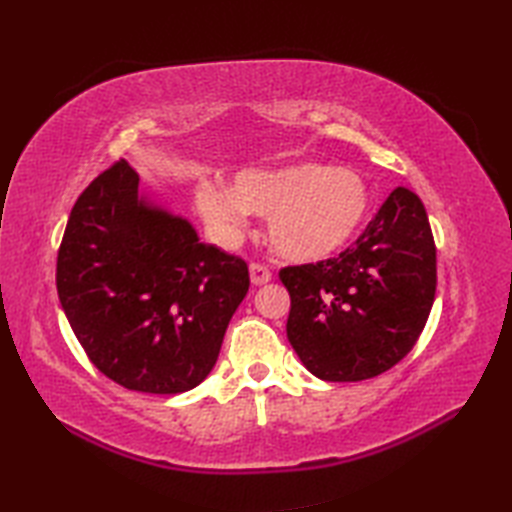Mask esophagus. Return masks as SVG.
Listing matches in <instances>:
<instances>
[{"mask_svg": "<svg viewBox=\"0 0 512 512\" xmlns=\"http://www.w3.org/2000/svg\"><path fill=\"white\" fill-rule=\"evenodd\" d=\"M270 279H273V273L264 264H250V281L255 286H264Z\"/></svg>", "mask_w": 512, "mask_h": 512, "instance_id": "34e87169", "label": "esophagus"}]
</instances>
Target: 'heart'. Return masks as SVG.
Masks as SVG:
<instances>
[{
    "label": "heart",
    "mask_w": 512,
    "mask_h": 512,
    "mask_svg": "<svg viewBox=\"0 0 512 512\" xmlns=\"http://www.w3.org/2000/svg\"><path fill=\"white\" fill-rule=\"evenodd\" d=\"M202 217L224 239L244 233L248 211L268 217V239L292 262H321L361 231L372 195L365 180L345 167L303 162L284 169H250L233 191L202 182L195 191Z\"/></svg>",
    "instance_id": "obj_1"
}]
</instances>
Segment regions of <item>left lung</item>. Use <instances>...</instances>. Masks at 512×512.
Masks as SVG:
<instances>
[{
	"label": "left lung",
	"instance_id": "1",
	"mask_svg": "<svg viewBox=\"0 0 512 512\" xmlns=\"http://www.w3.org/2000/svg\"><path fill=\"white\" fill-rule=\"evenodd\" d=\"M288 341L310 372L356 383L416 345L436 299V242L413 191L398 187L339 257L279 270Z\"/></svg>",
	"mask_w": 512,
	"mask_h": 512
}]
</instances>
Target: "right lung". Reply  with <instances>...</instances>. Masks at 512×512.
<instances>
[{"label":"right lung","instance_id":"add662e5","mask_svg":"<svg viewBox=\"0 0 512 512\" xmlns=\"http://www.w3.org/2000/svg\"><path fill=\"white\" fill-rule=\"evenodd\" d=\"M248 286L242 257L202 244L187 220L138 198L125 160L72 206L57 257L61 308L94 367L125 389L198 387Z\"/></svg>","mask_w":512,"mask_h":512}]
</instances>
